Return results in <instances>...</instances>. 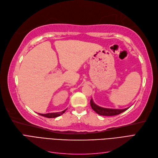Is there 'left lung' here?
Masks as SVG:
<instances>
[{
    "mask_svg": "<svg viewBox=\"0 0 158 158\" xmlns=\"http://www.w3.org/2000/svg\"><path fill=\"white\" fill-rule=\"evenodd\" d=\"M90 106L92 107L94 111L97 113L98 114H100V115L103 116H114L117 115V114H119L120 113L125 111L129 107L125 108L123 109H108V108H104L99 107L95 104L92 99L90 100Z\"/></svg>",
    "mask_w": 158,
    "mask_h": 158,
    "instance_id": "left-lung-1",
    "label": "left lung"
}]
</instances>
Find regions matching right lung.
I'll return each mask as SVG.
<instances>
[{
  "mask_svg": "<svg viewBox=\"0 0 158 158\" xmlns=\"http://www.w3.org/2000/svg\"><path fill=\"white\" fill-rule=\"evenodd\" d=\"M66 110H64V111H61V112H56V113H47V114H41V113H38L40 115L43 116V117H45L47 118H55L57 117H59L60 116L61 114H63L65 111Z\"/></svg>",
  "mask_w": 158,
  "mask_h": 158,
  "instance_id": "obj_1",
  "label": "right lung"
}]
</instances>
